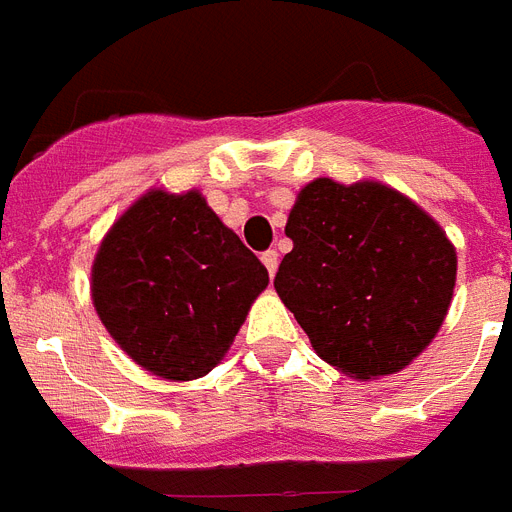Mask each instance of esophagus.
<instances>
[{"mask_svg": "<svg viewBox=\"0 0 512 512\" xmlns=\"http://www.w3.org/2000/svg\"><path fill=\"white\" fill-rule=\"evenodd\" d=\"M261 261H264V267H267V272L272 277H275V272H277V264H280V256H277V251L275 248H269V251H264L261 253Z\"/></svg>", "mask_w": 512, "mask_h": 512, "instance_id": "1", "label": "esophagus"}]
</instances>
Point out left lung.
<instances>
[{
  "mask_svg": "<svg viewBox=\"0 0 512 512\" xmlns=\"http://www.w3.org/2000/svg\"><path fill=\"white\" fill-rule=\"evenodd\" d=\"M277 296L327 365L367 380L407 367L439 333L457 253L410 198L378 182L314 179L298 195Z\"/></svg>",
  "mask_w": 512,
  "mask_h": 512,
  "instance_id": "1",
  "label": "left lung"
}]
</instances>
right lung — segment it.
I'll list each match as a JSON object with an SVG mask.
<instances>
[{"instance_id": "1", "label": "right lung", "mask_w": 512, "mask_h": 512, "mask_svg": "<svg viewBox=\"0 0 512 512\" xmlns=\"http://www.w3.org/2000/svg\"><path fill=\"white\" fill-rule=\"evenodd\" d=\"M267 282V267L200 192L153 190L102 240L92 301L137 365L192 380L219 365Z\"/></svg>"}]
</instances>
